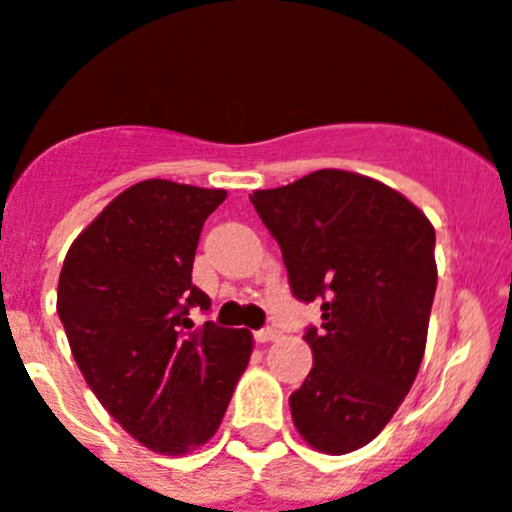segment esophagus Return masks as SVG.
I'll return each instance as SVG.
<instances>
[{"label":"esophagus","instance_id":"1","mask_svg":"<svg viewBox=\"0 0 512 512\" xmlns=\"http://www.w3.org/2000/svg\"><path fill=\"white\" fill-rule=\"evenodd\" d=\"M278 338H280L278 328H262V331H255L257 343H270V341H278Z\"/></svg>","mask_w":512,"mask_h":512}]
</instances>
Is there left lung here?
<instances>
[{
	"mask_svg": "<svg viewBox=\"0 0 512 512\" xmlns=\"http://www.w3.org/2000/svg\"><path fill=\"white\" fill-rule=\"evenodd\" d=\"M278 240L293 295L321 300V331L305 333L313 369L290 396L300 437L348 455L389 424L427 348L437 290L434 227L391 186L321 169L250 194Z\"/></svg>",
	"mask_w": 512,
	"mask_h": 512,
	"instance_id": "1",
	"label": "left lung"
}]
</instances>
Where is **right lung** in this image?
Returning a JSON list of instances; mask_svg holds the SVG:
<instances>
[{"label": "right lung", "instance_id": "obj_1", "mask_svg": "<svg viewBox=\"0 0 512 512\" xmlns=\"http://www.w3.org/2000/svg\"><path fill=\"white\" fill-rule=\"evenodd\" d=\"M224 189L146 179L121 191L70 245L57 315L75 364L113 419L159 455L214 437L245 374L252 333L207 321L191 285L199 234Z\"/></svg>", "mask_w": 512, "mask_h": 512}]
</instances>
